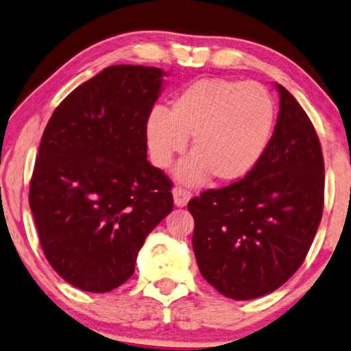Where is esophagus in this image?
I'll return each mask as SVG.
<instances>
[{"instance_id": "1", "label": "esophagus", "mask_w": 351, "mask_h": 351, "mask_svg": "<svg viewBox=\"0 0 351 351\" xmlns=\"http://www.w3.org/2000/svg\"><path fill=\"white\" fill-rule=\"evenodd\" d=\"M172 196H174V204L177 206H185L188 204V200L191 199V193L186 191V189L182 186H176L172 189Z\"/></svg>"}]
</instances>
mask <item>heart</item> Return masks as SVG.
I'll return each mask as SVG.
<instances>
[{"instance_id": "obj_1", "label": "heart", "mask_w": 351, "mask_h": 351, "mask_svg": "<svg viewBox=\"0 0 351 351\" xmlns=\"http://www.w3.org/2000/svg\"><path fill=\"white\" fill-rule=\"evenodd\" d=\"M274 123V101L260 84L200 79L174 97L169 113L154 108L147 114L145 136L160 169L185 151L191 136L193 155L176 169L180 180L197 185L211 174L216 182H234L260 162Z\"/></svg>"}]
</instances>
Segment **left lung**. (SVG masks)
<instances>
[{"label":"left lung","instance_id":"8db88e82","mask_svg":"<svg viewBox=\"0 0 351 351\" xmlns=\"http://www.w3.org/2000/svg\"><path fill=\"white\" fill-rule=\"evenodd\" d=\"M272 138L244 179L188 202L202 277L233 300L271 294L305 261L324 211L325 166L308 114L283 85Z\"/></svg>","mask_w":351,"mask_h":351}]
</instances>
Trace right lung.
Returning <instances> with one entry per match:
<instances>
[{"instance_id": "1", "label": "right lung", "mask_w": 351, "mask_h": 351, "mask_svg": "<svg viewBox=\"0 0 351 351\" xmlns=\"http://www.w3.org/2000/svg\"><path fill=\"white\" fill-rule=\"evenodd\" d=\"M166 73L107 66L49 118L29 205L46 260L87 292H108L135 271L152 230L174 208L172 182L147 162L145 125Z\"/></svg>"}]
</instances>
